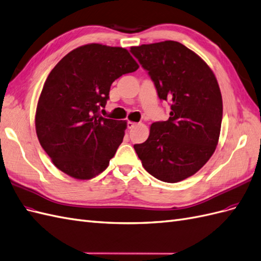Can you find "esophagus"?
Wrapping results in <instances>:
<instances>
[{
	"instance_id": "34e87169",
	"label": "esophagus",
	"mask_w": 261,
	"mask_h": 261,
	"mask_svg": "<svg viewBox=\"0 0 261 261\" xmlns=\"http://www.w3.org/2000/svg\"><path fill=\"white\" fill-rule=\"evenodd\" d=\"M136 125H137V123H135V122H132V121L127 122V127H128V128H134Z\"/></svg>"
}]
</instances>
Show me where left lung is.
Listing matches in <instances>:
<instances>
[{
    "instance_id": "1",
    "label": "left lung",
    "mask_w": 261,
    "mask_h": 261,
    "mask_svg": "<svg viewBox=\"0 0 261 261\" xmlns=\"http://www.w3.org/2000/svg\"><path fill=\"white\" fill-rule=\"evenodd\" d=\"M147 70L160 100L171 103L168 121L150 125L149 137L134 145L154 178L175 183L198 172L212 157L223 117L220 87L200 56L178 41L130 48Z\"/></svg>"
}]
</instances>
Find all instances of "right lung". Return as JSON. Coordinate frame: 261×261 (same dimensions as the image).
Segmentation results:
<instances>
[{
	"instance_id": "add662e5",
	"label": "right lung",
	"mask_w": 261,
	"mask_h": 261,
	"mask_svg": "<svg viewBox=\"0 0 261 261\" xmlns=\"http://www.w3.org/2000/svg\"><path fill=\"white\" fill-rule=\"evenodd\" d=\"M139 68L127 49L88 44L66 55L49 73L37 103L35 126L53 164L74 179L89 180L108 168L127 127L104 118L112 83Z\"/></svg>"
}]
</instances>
